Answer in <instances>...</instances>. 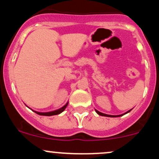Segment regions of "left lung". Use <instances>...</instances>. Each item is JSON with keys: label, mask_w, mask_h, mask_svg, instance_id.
I'll return each instance as SVG.
<instances>
[{"label": "left lung", "mask_w": 159, "mask_h": 159, "mask_svg": "<svg viewBox=\"0 0 159 159\" xmlns=\"http://www.w3.org/2000/svg\"><path fill=\"white\" fill-rule=\"evenodd\" d=\"M132 109H131V110L128 111H126V112H125V113H124V114H120V115H109V114H104V113L100 112V111H98L96 110V109H95V111H96V112L97 113V114H98V115H100V116H108V117H118V116H123V115L128 114V113H129V112H130V111H132Z\"/></svg>", "instance_id": "8db88e82"}]
</instances>
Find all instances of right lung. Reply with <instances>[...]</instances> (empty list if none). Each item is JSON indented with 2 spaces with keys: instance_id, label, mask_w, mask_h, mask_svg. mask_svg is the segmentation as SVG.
I'll return each mask as SVG.
<instances>
[{
  "instance_id": "1",
  "label": "right lung",
  "mask_w": 159,
  "mask_h": 159,
  "mask_svg": "<svg viewBox=\"0 0 159 159\" xmlns=\"http://www.w3.org/2000/svg\"><path fill=\"white\" fill-rule=\"evenodd\" d=\"M68 103L67 102L64 106H63L61 108L57 109V110H55V111H48V112H39V111H34V110H31L33 111H34V112L36 113V114H39V115H41V116H53V115H57V114H60L61 113L63 112V111L65 110L66 107H67V105H68ZM30 108V107H29Z\"/></svg>"
}]
</instances>
